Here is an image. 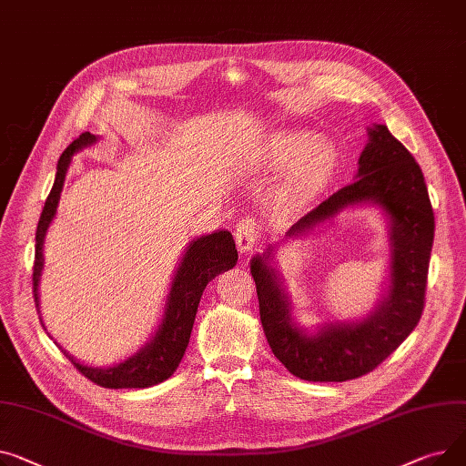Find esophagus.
<instances>
[{
	"mask_svg": "<svg viewBox=\"0 0 466 466\" xmlns=\"http://www.w3.org/2000/svg\"><path fill=\"white\" fill-rule=\"evenodd\" d=\"M259 238V226L254 220H242L237 224L235 242L240 254L250 252Z\"/></svg>",
	"mask_w": 466,
	"mask_h": 466,
	"instance_id": "34e87169",
	"label": "esophagus"
}]
</instances>
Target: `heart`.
<instances>
[{
  "label": "heart",
  "instance_id": "b5f03b06",
  "mask_svg": "<svg viewBox=\"0 0 466 466\" xmlns=\"http://www.w3.org/2000/svg\"><path fill=\"white\" fill-rule=\"evenodd\" d=\"M340 152L335 141L319 139L310 129H280L267 135L254 154L258 173L275 175L288 169L282 196L289 201H307L331 180Z\"/></svg>",
  "mask_w": 466,
  "mask_h": 466
}]
</instances>
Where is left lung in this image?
<instances>
[{
	"label": "left lung",
	"instance_id": "1",
	"mask_svg": "<svg viewBox=\"0 0 466 466\" xmlns=\"http://www.w3.org/2000/svg\"><path fill=\"white\" fill-rule=\"evenodd\" d=\"M355 180L321 201L289 228L286 237L250 261L259 299V318L275 358L297 378L346 381L384 361L418 325L427 288L434 238V214L423 173L388 126L367 127ZM374 204L385 214L390 238V277L372 313L355 322H328L310 332L292 318V304L274 250L288 238H302L342 209Z\"/></svg>",
	"mask_w": 466,
	"mask_h": 466
}]
</instances>
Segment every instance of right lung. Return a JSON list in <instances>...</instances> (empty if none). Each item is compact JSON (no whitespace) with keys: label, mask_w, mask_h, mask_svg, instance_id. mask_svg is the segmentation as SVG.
Listing matches in <instances>:
<instances>
[{"label":"right lung","mask_w":466,"mask_h":466,"mask_svg":"<svg viewBox=\"0 0 466 466\" xmlns=\"http://www.w3.org/2000/svg\"><path fill=\"white\" fill-rule=\"evenodd\" d=\"M99 141V135H92L90 131L78 135L60 156L56 178L54 186L45 201V208L41 212L37 233H35V263H34V297L35 307L39 310V282L45 267L43 258V244L46 231L56 216L60 196L64 189V180L71 159L76 152L85 150ZM237 248L233 235L228 229H218L210 235H201L194 240H189L186 250L178 261V267L173 275V282L163 307L161 321L156 333L150 340L139 348V351L129 355L127 360L115 363L111 367H90L76 361L69 351L62 350L66 358L76 367L80 374H85L94 384L108 390H143L161 384L173 376L178 363L184 358V351L189 342L191 327H194L196 314L201 295L207 284L220 275L224 270H229L237 265ZM43 323V318H39ZM45 327V323H43ZM46 331V329H45Z\"/></svg>","instance_id":"1"}]
</instances>
